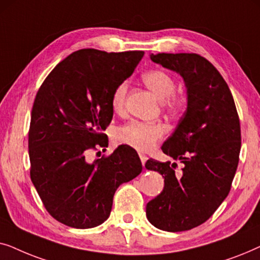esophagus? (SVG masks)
I'll return each mask as SVG.
<instances>
[{
    "label": "esophagus",
    "instance_id": "esophagus-1",
    "mask_svg": "<svg viewBox=\"0 0 260 260\" xmlns=\"http://www.w3.org/2000/svg\"><path fill=\"white\" fill-rule=\"evenodd\" d=\"M140 158H141L142 166H143V167H144V165H145V162H147V159H148V157H147V156H145L144 154H142V152H140Z\"/></svg>",
    "mask_w": 260,
    "mask_h": 260
}]
</instances>
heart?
<instances>
[{
	"instance_id": "heart-1",
	"label": "heart",
	"mask_w": 260,
	"mask_h": 260,
	"mask_svg": "<svg viewBox=\"0 0 260 260\" xmlns=\"http://www.w3.org/2000/svg\"><path fill=\"white\" fill-rule=\"evenodd\" d=\"M144 84L163 101V105L170 112L177 113L184 108L182 97L174 93L176 88L175 80L165 71L151 70L142 76ZM127 92V83L118 84L111 95L112 110L120 113L125 105ZM165 134L162 124L155 122H141V120H130L125 125L120 126L117 131V138L120 143L127 144L140 151H149L161 140Z\"/></svg>"
}]
</instances>
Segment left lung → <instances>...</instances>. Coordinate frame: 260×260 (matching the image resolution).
<instances>
[{"mask_svg":"<svg viewBox=\"0 0 260 260\" xmlns=\"http://www.w3.org/2000/svg\"><path fill=\"white\" fill-rule=\"evenodd\" d=\"M150 59L183 78L187 110L161 148L175 162L145 163L165 177L162 193L147 204V218L159 230L182 232L207 221L230 193L241 148L239 116L229 85L204 56L158 53ZM176 160L184 163L180 173Z\"/></svg>","mask_w":260,"mask_h":260,"instance_id":"1","label":"left lung"}]
</instances>
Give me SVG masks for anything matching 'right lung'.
Returning a JSON list of instances; mask_svg holds the SVG:
<instances>
[{
  "mask_svg": "<svg viewBox=\"0 0 260 260\" xmlns=\"http://www.w3.org/2000/svg\"><path fill=\"white\" fill-rule=\"evenodd\" d=\"M143 55L80 49L59 62L39 88L28 134L30 179L47 212L63 225H101L109 218L117 188L142 172L131 148L118 147L93 163L86 154L108 147L103 131L113 116L112 92Z\"/></svg>",
  "mask_w": 260,
  "mask_h": 260,
  "instance_id": "1",
  "label": "right lung"
}]
</instances>
